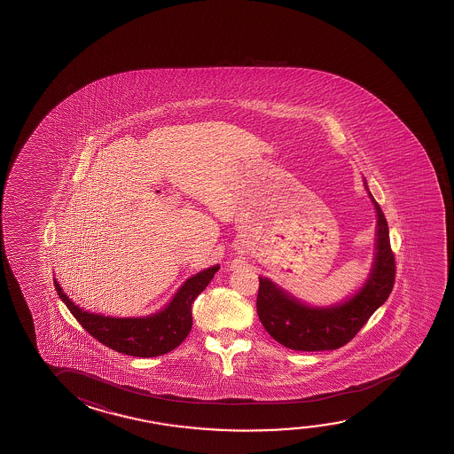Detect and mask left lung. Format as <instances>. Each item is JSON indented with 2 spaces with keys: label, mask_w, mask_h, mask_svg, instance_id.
<instances>
[{
  "label": "left lung",
  "mask_w": 454,
  "mask_h": 454,
  "mask_svg": "<svg viewBox=\"0 0 454 454\" xmlns=\"http://www.w3.org/2000/svg\"><path fill=\"white\" fill-rule=\"evenodd\" d=\"M368 190V188H366ZM378 213L376 257L365 285L339 305L317 309L299 302L268 278H260L257 313L266 332L294 351H332L351 341L372 313L386 302L395 284L396 263L388 223L380 203L368 192Z\"/></svg>",
  "instance_id": "8db88e82"
}]
</instances>
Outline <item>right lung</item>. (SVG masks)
<instances>
[{
    "instance_id": "1",
    "label": "right lung",
    "mask_w": 454,
    "mask_h": 454,
    "mask_svg": "<svg viewBox=\"0 0 454 454\" xmlns=\"http://www.w3.org/2000/svg\"><path fill=\"white\" fill-rule=\"evenodd\" d=\"M217 270L219 264L188 278L168 307L145 318H111L89 313L67 298L58 280H55V288L84 331L102 345L133 357H156L176 349L188 337L192 325L191 307L210 284Z\"/></svg>"
}]
</instances>
